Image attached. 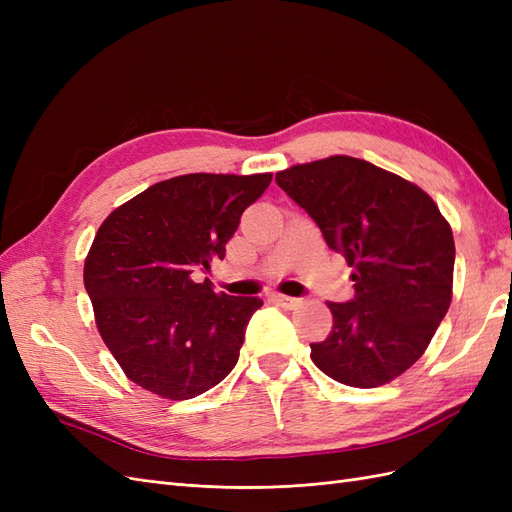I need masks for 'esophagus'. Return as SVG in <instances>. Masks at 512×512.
Listing matches in <instances>:
<instances>
[{
  "mask_svg": "<svg viewBox=\"0 0 512 512\" xmlns=\"http://www.w3.org/2000/svg\"><path fill=\"white\" fill-rule=\"evenodd\" d=\"M273 301H275L277 305L286 307V309H294V307H297V305L301 303L299 299H294V297H286V294H273Z\"/></svg>",
  "mask_w": 512,
  "mask_h": 512,
  "instance_id": "1",
  "label": "esophagus"
}]
</instances>
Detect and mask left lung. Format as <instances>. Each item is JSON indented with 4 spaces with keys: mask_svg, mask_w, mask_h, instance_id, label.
Listing matches in <instances>:
<instances>
[{
    "mask_svg": "<svg viewBox=\"0 0 512 512\" xmlns=\"http://www.w3.org/2000/svg\"><path fill=\"white\" fill-rule=\"evenodd\" d=\"M275 181L354 269V299L329 303L333 329L309 356L346 386L389 384L421 359L451 307V224L416 183L359 158L294 164Z\"/></svg>",
    "mask_w": 512,
    "mask_h": 512,
    "instance_id": "obj_1",
    "label": "left lung"
}]
</instances>
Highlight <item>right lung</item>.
Returning <instances> with one entry per match:
<instances>
[{
	"instance_id": "add662e5",
	"label": "right lung",
	"mask_w": 512,
	"mask_h": 512,
	"mask_svg": "<svg viewBox=\"0 0 512 512\" xmlns=\"http://www.w3.org/2000/svg\"><path fill=\"white\" fill-rule=\"evenodd\" d=\"M273 175L192 173L151 185L98 228L83 282L106 348L132 382L192 399L239 361L258 297L213 292L192 271L224 258L241 213Z\"/></svg>"
}]
</instances>
